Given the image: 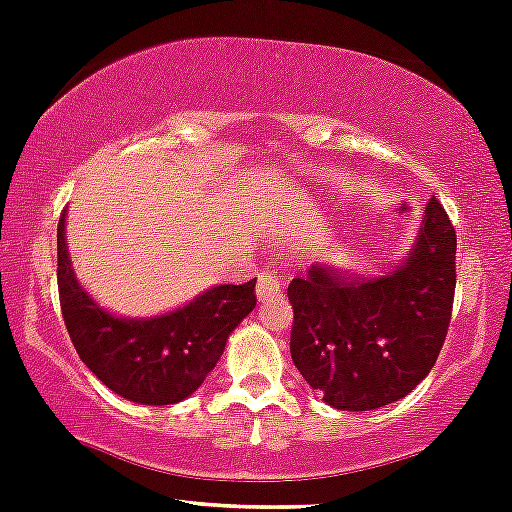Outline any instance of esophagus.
Masks as SVG:
<instances>
[{"mask_svg": "<svg viewBox=\"0 0 512 512\" xmlns=\"http://www.w3.org/2000/svg\"><path fill=\"white\" fill-rule=\"evenodd\" d=\"M282 296V284L279 279L274 277L272 272H260L257 274V299L260 301H269Z\"/></svg>", "mask_w": 512, "mask_h": 512, "instance_id": "1", "label": "esophagus"}]
</instances>
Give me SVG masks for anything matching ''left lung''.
Returning a JSON list of instances; mask_svg holds the SVG:
<instances>
[{
	"instance_id": "1",
	"label": "left lung",
	"mask_w": 512,
	"mask_h": 512,
	"mask_svg": "<svg viewBox=\"0 0 512 512\" xmlns=\"http://www.w3.org/2000/svg\"><path fill=\"white\" fill-rule=\"evenodd\" d=\"M457 235L428 199L406 257L379 274L316 262L289 284L291 359L338 411H374L406 398L445 342L457 272Z\"/></svg>"
}]
</instances>
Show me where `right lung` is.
<instances>
[{
	"label": "right lung",
	"mask_w": 512,
	"mask_h": 512,
	"mask_svg": "<svg viewBox=\"0 0 512 512\" xmlns=\"http://www.w3.org/2000/svg\"><path fill=\"white\" fill-rule=\"evenodd\" d=\"M58 223L60 308L77 355L101 384L140 406L189 398L221 359L235 328L255 308V282L216 284L160 316H116L77 279Z\"/></svg>",
	"instance_id": "add662e5"
}]
</instances>
